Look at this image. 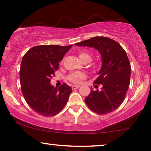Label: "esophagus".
I'll return each mask as SVG.
<instances>
[{
    "instance_id": "34e87169",
    "label": "esophagus",
    "mask_w": 151,
    "mask_h": 151,
    "mask_svg": "<svg viewBox=\"0 0 151 151\" xmlns=\"http://www.w3.org/2000/svg\"><path fill=\"white\" fill-rule=\"evenodd\" d=\"M80 87V86H78V85H73V86H72V90H75V89H76V88H79Z\"/></svg>"
}]
</instances>
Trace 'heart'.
<instances>
[{"instance_id": "1", "label": "heart", "mask_w": 151, "mask_h": 151, "mask_svg": "<svg viewBox=\"0 0 151 151\" xmlns=\"http://www.w3.org/2000/svg\"><path fill=\"white\" fill-rule=\"evenodd\" d=\"M79 58L84 63H88L92 60L93 55L91 53L87 52V51H80L79 53ZM63 64V62H62ZM97 64L93 63L90 65V68L91 69H95L97 67ZM86 77V74L84 72H75L72 73L68 76V80L73 84H79L82 80L85 79Z\"/></svg>"}]
</instances>
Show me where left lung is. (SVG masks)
<instances>
[{
    "label": "left lung",
    "instance_id": "1",
    "mask_svg": "<svg viewBox=\"0 0 151 151\" xmlns=\"http://www.w3.org/2000/svg\"><path fill=\"white\" fill-rule=\"evenodd\" d=\"M78 46L93 47L102 55V66L95 88L102 84L101 91H91L85 98L87 106L94 113L105 115L115 111L125 99L130 84L131 64L127 54L116 41L104 36H96L76 43Z\"/></svg>",
    "mask_w": 151,
    "mask_h": 151
}]
</instances>
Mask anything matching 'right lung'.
<instances>
[{"instance_id": "add662e5", "label": "right lung", "mask_w": 151, "mask_h": 151, "mask_svg": "<svg viewBox=\"0 0 151 151\" xmlns=\"http://www.w3.org/2000/svg\"><path fill=\"white\" fill-rule=\"evenodd\" d=\"M72 46H35L22 57L20 69L21 91L29 106L38 114L54 116L69 100L71 86L64 83L54 87L50 81L58 69L59 62Z\"/></svg>"}]
</instances>
